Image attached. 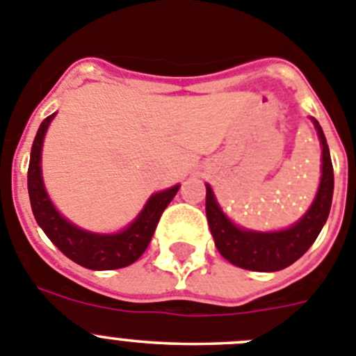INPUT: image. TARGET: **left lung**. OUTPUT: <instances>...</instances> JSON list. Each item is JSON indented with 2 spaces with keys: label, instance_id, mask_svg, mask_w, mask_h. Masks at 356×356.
Segmentation results:
<instances>
[{
  "label": "left lung",
  "instance_id": "1",
  "mask_svg": "<svg viewBox=\"0 0 356 356\" xmlns=\"http://www.w3.org/2000/svg\"><path fill=\"white\" fill-rule=\"evenodd\" d=\"M323 145L321 184L316 200L305 216L287 230L278 232H254L234 225L214 200L213 190L207 186L206 214L218 252L234 266L250 271L284 270L305 254L321 232L332 207L334 197V166L328 143L318 120H314Z\"/></svg>",
  "mask_w": 356,
  "mask_h": 356
}]
</instances>
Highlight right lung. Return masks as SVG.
Wrapping results in <instances>:
<instances>
[{"instance_id":"add662e5","label":"right lung","mask_w":356,"mask_h":356,"mask_svg":"<svg viewBox=\"0 0 356 356\" xmlns=\"http://www.w3.org/2000/svg\"><path fill=\"white\" fill-rule=\"evenodd\" d=\"M54 113L44 118L31 145L30 166H28V193H30L31 211L37 223L42 227L47 238L63 255L76 264L88 270H118L138 261L149 246L152 234L158 227L163 211L170 204L179 191V186L152 195L138 218L118 234H92L69 223L54 209L44 190L40 177V150L44 134L53 120Z\"/></svg>"}]
</instances>
